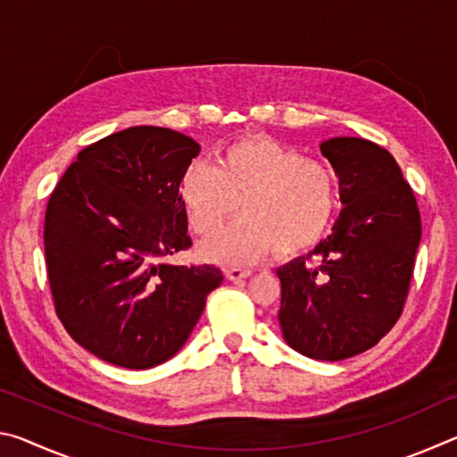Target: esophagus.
<instances>
[{"instance_id":"obj_1","label":"esophagus","mask_w":457,"mask_h":457,"mask_svg":"<svg viewBox=\"0 0 457 457\" xmlns=\"http://www.w3.org/2000/svg\"><path fill=\"white\" fill-rule=\"evenodd\" d=\"M226 276L229 278V280H245V278L252 276V270H245V268H236V266H228L226 268Z\"/></svg>"}]
</instances>
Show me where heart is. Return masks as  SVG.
I'll use <instances>...</instances> for the list:
<instances>
[{
    "label": "heart",
    "instance_id": "1",
    "mask_svg": "<svg viewBox=\"0 0 457 457\" xmlns=\"http://www.w3.org/2000/svg\"><path fill=\"white\" fill-rule=\"evenodd\" d=\"M189 228L210 237L236 213L242 220L204 245L218 262H256L276 247L298 256L327 234L337 207V181L328 167L303 159L268 137H247L226 146L215 169L191 163L179 181Z\"/></svg>",
    "mask_w": 457,
    "mask_h": 457
}]
</instances>
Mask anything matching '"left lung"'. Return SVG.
Masks as SVG:
<instances>
[{"instance_id":"left-lung-1","label":"left lung","mask_w":457,"mask_h":457,"mask_svg":"<svg viewBox=\"0 0 457 457\" xmlns=\"http://www.w3.org/2000/svg\"><path fill=\"white\" fill-rule=\"evenodd\" d=\"M320 153L338 175L345 207L308 260L278 270V320L294 351L343 361L375 346L403 312L421 215L411 185L383 146L337 137Z\"/></svg>"}]
</instances>
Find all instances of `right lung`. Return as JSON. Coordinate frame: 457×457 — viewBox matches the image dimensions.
<instances>
[{
	"label": "right lung",
	"instance_id": "1",
	"mask_svg": "<svg viewBox=\"0 0 457 457\" xmlns=\"http://www.w3.org/2000/svg\"><path fill=\"white\" fill-rule=\"evenodd\" d=\"M199 145L130 127L88 145L52 191L44 221L54 308L76 343L125 369H151L189 338L220 268L171 266L191 247L179 181Z\"/></svg>",
	"mask_w": 457,
	"mask_h": 457
}]
</instances>
